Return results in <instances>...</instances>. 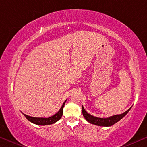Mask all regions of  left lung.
Instances as JSON below:
<instances>
[{"instance_id": "obj_1", "label": "left lung", "mask_w": 147, "mask_h": 147, "mask_svg": "<svg viewBox=\"0 0 147 147\" xmlns=\"http://www.w3.org/2000/svg\"><path fill=\"white\" fill-rule=\"evenodd\" d=\"M130 108H129L127 111L124 112L123 114H118V115H114L111 117L107 118H98L95 117L90 115L88 114L87 112L86 111L84 108L82 106V114H83L84 117L86 118V120L90 122V123L95 124L97 126H110L113 125L116 122L121 120L124 116L126 115V114L129 112Z\"/></svg>"}]
</instances>
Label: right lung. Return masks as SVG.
<instances>
[{
    "mask_svg": "<svg viewBox=\"0 0 147 147\" xmlns=\"http://www.w3.org/2000/svg\"><path fill=\"white\" fill-rule=\"evenodd\" d=\"M65 101L64 103L63 104V105L60 108V110L58 111L57 113H56L55 114H54L53 116H51V117L49 118H35V117H31V116H27L26 114H24L26 118L28 120H29L30 122H33L34 124H38V125H47V124H53L58 121L60 118H61L62 115H63V106L65 105Z\"/></svg>",
    "mask_w": 147,
    "mask_h": 147,
    "instance_id": "right-lung-1",
    "label": "right lung"
}]
</instances>
